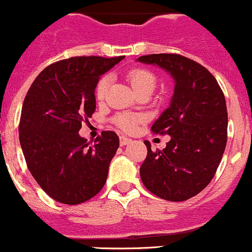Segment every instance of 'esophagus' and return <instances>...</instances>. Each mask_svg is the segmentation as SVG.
I'll use <instances>...</instances> for the list:
<instances>
[{
	"instance_id": "esophagus-1",
	"label": "esophagus",
	"mask_w": 252,
	"mask_h": 252,
	"mask_svg": "<svg viewBox=\"0 0 252 252\" xmlns=\"http://www.w3.org/2000/svg\"><path fill=\"white\" fill-rule=\"evenodd\" d=\"M131 139L129 138H127V137H125V136H120V144L121 146H126V144H128V143H131Z\"/></svg>"
}]
</instances>
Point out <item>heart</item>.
I'll return each mask as SVG.
<instances>
[{"label": "heart", "mask_w": 252, "mask_h": 252, "mask_svg": "<svg viewBox=\"0 0 252 252\" xmlns=\"http://www.w3.org/2000/svg\"><path fill=\"white\" fill-rule=\"evenodd\" d=\"M126 77L136 93H139V92L143 91L153 92V89L156 88L157 77L156 74L148 68L133 67V68L128 69ZM110 83V74H104V76L98 81V83H96L95 86V98L98 99L99 101H103L104 99L106 98V94H108ZM139 121H141V116L133 115V114H120V115L115 116V119H114L115 125L126 132L133 131L134 127H136V125Z\"/></svg>", "instance_id": "b5f03b06"}]
</instances>
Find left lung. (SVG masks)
Here are the masks:
<instances>
[{
  "label": "left lung",
  "instance_id": "left-lung-1",
  "mask_svg": "<svg viewBox=\"0 0 252 252\" xmlns=\"http://www.w3.org/2000/svg\"><path fill=\"white\" fill-rule=\"evenodd\" d=\"M139 62L158 64L175 79L171 104L153 124L152 132L169 134L163 151L147 146L139 168L143 185L158 197L173 202L200 193L213 179L228 136V113L223 91L213 74L179 54H152Z\"/></svg>",
  "mask_w": 252,
  "mask_h": 252
}]
</instances>
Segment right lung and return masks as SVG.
Returning <instances> with one entry per match:
<instances>
[{
  "instance_id": "1",
  "label": "right lung",
  "mask_w": 252,
  "mask_h": 252,
  "mask_svg": "<svg viewBox=\"0 0 252 252\" xmlns=\"http://www.w3.org/2000/svg\"><path fill=\"white\" fill-rule=\"evenodd\" d=\"M124 56H76L51 63L32 83L19 120V142L39 186L57 202L79 205L99 193L119 137L103 131L94 141L78 134L95 111V86Z\"/></svg>"
}]
</instances>
